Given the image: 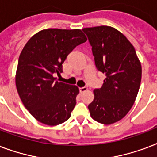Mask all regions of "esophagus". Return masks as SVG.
<instances>
[{"instance_id": "1", "label": "esophagus", "mask_w": 157, "mask_h": 157, "mask_svg": "<svg viewBox=\"0 0 157 157\" xmlns=\"http://www.w3.org/2000/svg\"><path fill=\"white\" fill-rule=\"evenodd\" d=\"M88 90V88L86 87V86H83V87H81L80 88V92L81 93H84V92H86V91Z\"/></svg>"}]
</instances>
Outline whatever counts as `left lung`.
Here are the masks:
<instances>
[{"instance_id":"8db88e82","label":"left lung","mask_w":157,"mask_h":157,"mask_svg":"<svg viewBox=\"0 0 157 157\" xmlns=\"http://www.w3.org/2000/svg\"><path fill=\"white\" fill-rule=\"evenodd\" d=\"M82 31L92 46L96 67L106 75L88 108L94 121L113 124L133 107L141 83V63L133 45L117 29L99 26Z\"/></svg>"}]
</instances>
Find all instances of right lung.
I'll use <instances>...</instances> for the list:
<instances>
[{"label":"right lung","instance_id":"right-lung-1","mask_svg":"<svg viewBox=\"0 0 157 157\" xmlns=\"http://www.w3.org/2000/svg\"><path fill=\"white\" fill-rule=\"evenodd\" d=\"M80 29L50 28L30 38L20 54L15 83L18 95L35 119L48 125L68 120L76 103L79 88L59 82L63 63L77 45L86 42Z\"/></svg>","mask_w":157,"mask_h":157}]
</instances>
